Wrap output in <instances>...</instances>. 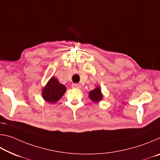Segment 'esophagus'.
<instances>
[{
    "label": "esophagus",
    "mask_w": 160,
    "mask_h": 160,
    "mask_svg": "<svg viewBox=\"0 0 160 160\" xmlns=\"http://www.w3.org/2000/svg\"><path fill=\"white\" fill-rule=\"evenodd\" d=\"M72 88H76V89H81V88H82V86H81L80 84H72Z\"/></svg>",
    "instance_id": "34e87169"
}]
</instances>
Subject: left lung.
Listing matches in <instances>:
<instances>
[{"label":"left lung","instance_id":"8db88e82","mask_svg":"<svg viewBox=\"0 0 160 160\" xmlns=\"http://www.w3.org/2000/svg\"><path fill=\"white\" fill-rule=\"evenodd\" d=\"M89 98L91 101L94 103H99L103 99V94L102 93L101 88L99 86H97L95 88L89 92Z\"/></svg>","mask_w":160,"mask_h":160}]
</instances>
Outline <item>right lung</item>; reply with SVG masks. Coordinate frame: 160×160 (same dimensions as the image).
<instances>
[{
    "mask_svg": "<svg viewBox=\"0 0 160 160\" xmlns=\"http://www.w3.org/2000/svg\"><path fill=\"white\" fill-rule=\"evenodd\" d=\"M66 90V87L61 84L57 78L53 76L43 88L42 95L46 102L54 104L61 99Z\"/></svg>",
    "mask_w": 160,
    "mask_h": 160,
    "instance_id": "add662e5",
    "label": "right lung"
}]
</instances>
